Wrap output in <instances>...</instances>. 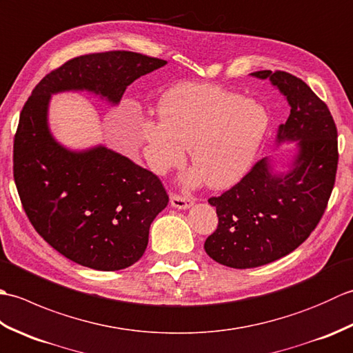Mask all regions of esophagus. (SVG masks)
I'll return each mask as SVG.
<instances>
[{"mask_svg": "<svg viewBox=\"0 0 353 353\" xmlns=\"http://www.w3.org/2000/svg\"><path fill=\"white\" fill-rule=\"evenodd\" d=\"M170 201H171V206H174L177 209H186L192 205V199L181 196V194H171Z\"/></svg>", "mask_w": 353, "mask_h": 353, "instance_id": "1", "label": "esophagus"}]
</instances>
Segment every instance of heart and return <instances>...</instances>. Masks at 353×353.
I'll use <instances>...</instances> for the list:
<instances>
[{
	"label": "heart",
	"mask_w": 353,
	"mask_h": 353,
	"mask_svg": "<svg viewBox=\"0 0 353 353\" xmlns=\"http://www.w3.org/2000/svg\"><path fill=\"white\" fill-rule=\"evenodd\" d=\"M161 119L144 118L138 139L148 167L157 174L185 161L186 148L201 177L212 188H226L249 170L268 129V114L259 103L228 89L181 83L159 101Z\"/></svg>",
	"instance_id": "obj_1"
}]
</instances>
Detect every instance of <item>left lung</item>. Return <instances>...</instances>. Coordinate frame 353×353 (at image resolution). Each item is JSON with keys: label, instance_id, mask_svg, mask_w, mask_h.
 <instances>
[{"label": "left lung", "instance_id": "left-lung-1", "mask_svg": "<svg viewBox=\"0 0 353 353\" xmlns=\"http://www.w3.org/2000/svg\"><path fill=\"white\" fill-rule=\"evenodd\" d=\"M252 76L270 79L287 97L291 110L277 142L299 141V153L287 174H272L261 159L230 190L208 200L216 208L219 226L205 250L232 268L261 267L296 250L323 216L339 165V133L326 103L290 72Z\"/></svg>", "mask_w": 353, "mask_h": 353}]
</instances>
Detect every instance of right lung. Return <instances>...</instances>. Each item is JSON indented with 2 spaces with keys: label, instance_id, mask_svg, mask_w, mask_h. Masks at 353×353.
Wrapping results in <instances>:
<instances>
[{
  "label": "right lung",
  "instance_id": "right-lung-1",
  "mask_svg": "<svg viewBox=\"0 0 353 353\" xmlns=\"http://www.w3.org/2000/svg\"><path fill=\"white\" fill-rule=\"evenodd\" d=\"M167 63L133 51L74 57L33 89L13 139V179L34 230L65 258L115 272L134 264L168 194L161 179L106 147L72 153L52 139L50 95L88 89L118 103L125 88Z\"/></svg>",
  "mask_w": 353,
  "mask_h": 353
}]
</instances>
